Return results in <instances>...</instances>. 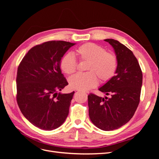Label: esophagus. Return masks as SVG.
Here are the masks:
<instances>
[{
	"mask_svg": "<svg viewBox=\"0 0 159 159\" xmlns=\"http://www.w3.org/2000/svg\"><path fill=\"white\" fill-rule=\"evenodd\" d=\"M86 93H88V92H86Z\"/></svg>",
	"mask_w": 159,
	"mask_h": 159,
	"instance_id": "34e87169",
	"label": "esophagus"
}]
</instances>
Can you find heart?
<instances>
[{
    "label": "heart",
    "instance_id": "b5f03b06",
    "mask_svg": "<svg viewBox=\"0 0 159 159\" xmlns=\"http://www.w3.org/2000/svg\"><path fill=\"white\" fill-rule=\"evenodd\" d=\"M75 54L81 61L88 62L85 70L88 72L77 74L69 79L70 87L86 91L95 88L99 78L102 82H107L116 74L118 68L117 56L107 52L103 47L94 43H85L75 50ZM61 70L68 75L75 73L77 61L71 54H66L60 61Z\"/></svg>",
    "mask_w": 159,
    "mask_h": 159
}]
</instances>
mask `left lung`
Instances as JSON below:
<instances>
[{
    "mask_svg": "<svg viewBox=\"0 0 159 159\" xmlns=\"http://www.w3.org/2000/svg\"><path fill=\"white\" fill-rule=\"evenodd\" d=\"M104 40L114 48L118 68L116 75L99 89L109 98L88 95L89 115L96 127L112 131L125 125L135 113L140 102L143 73L131 50L117 40Z\"/></svg>",
    "mask_w": 159,
    "mask_h": 159,
    "instance_id": "8db88e82",
    "label": "left lung"
}]
</instances>
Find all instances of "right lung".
<instances>
[{
  "label": "right lung",
  "instance_id": "add662e5",
  "mask_svg": "<svg viewBox=\"0 0 159 159\" xmlns=\"http://www.w3.org/2000/svg\"><path fill=\"white\" fill-rule=\"evenodd\" d=\"M74 43L48 41L32 47L18 67L16 101L34 125L44 130L62 125L69 113L74 91L57 93L68 85L61 74L60 60Z\"/></svg>",
  "mask_w": 159,
  "mask_h": 159
}]
</instances>
